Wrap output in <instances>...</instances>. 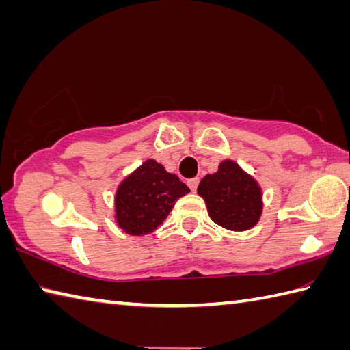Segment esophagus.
Masks as SVG:
<instances>
[{"label": "esophagus", "instance_id": "esophagus-1", "mask_svg": "<svg viewBox=\"0 0 350 350\" xmlns=\"http://www.w3.org/2000/svg\"><path fill=\"white\" fill-rule=\"evenodd\" d=\"M188 187L191 188V191H196L197 187H199V177H193V179L188 180Z\"/></svg>", "mask_w": 350, "mask_h": 350}]
</instances>
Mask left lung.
Masks as SVG:
<instances>
[{"instance_id":"left-lung-1","label":"left lung","mask_w":350,"mask_h":350,"mask_svg":"<svg viewBox=\"0 0 350 350\" xmlns=\"http://www.w3.org/2000/svg\"><path fill=\"white\" fill-rule=\"evenodd\" d=\"M197 193L205 200L209 217L226 230H251L262 215V188L230 159L221 162L215 173L203 177Z\"/></svg>"}]
</instances>
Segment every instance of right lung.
<instances>
[{"mask_svg": "<svg viewBox=\"0 0 350 350\" xmlns=\"http://www.w3.org/2000/svg\"><path fill=\"white\" fill-rule=\"evenodd\" d=\"M187 193L189 188L179 177L148 159L118 187L114 219L126 234L145 236L163 224L176 200Z\"/></svg>", "mask_w": 350, "mask_h": 350, "instance_id": "right-lung-1", "label": "right lung"}]
</instances>
